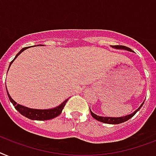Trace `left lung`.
Returning <instances> with one entry per match:
<instances>
[{"label": "left lung", "mask_w": 156, "mask_h": 156, "mask_svg": "<svg viewBox=\"0 0 156 156\" xmlns=\"http://www.w3.org/2000/svg\"><path fill=\"white\" fill-rule=\"evenodd\" d=\"M114 49H124V50H127V51L132 52L130 48L126 47V46H124V45H112L111 46ZM144 102L140 105V107L137 109V110H135L132 114L131 115H127L126 116H122V117H103V116H99V115H95L94 113H93L92 111H90V114L92 115V117L94 119H95L96 120H98L99 122H104V123H108V124H119L122 123V122H126L128 119H130L131 118H132L135 114L137 113V111H140V109L141 108L142 106L144 105Z\"/></svg>", "instance_id": "left-lung-1"}]
</instances>
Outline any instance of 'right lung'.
<instances>
[{"label":"right lung","mask_w":156,"mask_h":156,"mask_svg":"<svg viewBox=\"0 0 156 156\" xmlns=\"http://www.w3.org/2000/svg\"><path fill=\"white\" fill-rule=\"evenodd\" d=\"M28 48L29 47H25L20 50V52H19L18 54L15 56L14 59L10 62L9 67L10 66H11V64L12 63V62L17 58V56H18L19 54H21V53H22V52H23L24 50H25L26 49H28ZM6 91H7V94H8V97L9 98L10 102H12V105L14 106L15 109H16V111H18L21 115H23V116H25V117L28 118V119H30L32 120H38V121H41V120H42L43 121V120H49L52 119H54V118H56L57 116H58V115L62 113V111L63 108H64L66 103L67 100H65L62 103H61L59 106H58L57 107H54V108L47 109V110H38V109L29 108V107H25V106H22V105L17 104L14 100L11 98V96L9 95L7 88H6Z\"/></svg>","instance_id":"add662e5"}]
</instances>
